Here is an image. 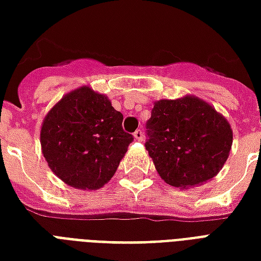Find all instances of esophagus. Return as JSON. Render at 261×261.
Listing matches in <instances>:
<instances>
[{"label": "esophagus", "mask_w": 261, "mask_h": 261, "mask_svg": "<svg viewBox=\"0 0 261 261\" xmlns=\"http://www.w3.org/2000/svg\"><path fill=\"white\" fill-rule=\"evenodd\" d=\"M134 138H136L137 141H142V140H144V131H142V130H137L136 133H134Z\"/></svg>", "instance_id": "obj_1"}]
</instances>
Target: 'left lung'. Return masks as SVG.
Wrapping results in <instances>:
<instances>
[{"mask_svg":"<svg viewBox=\"0 0 261 261\" xmlns=\"http://www.w3.org/2000/svg\"><path fill=\"white\" fill-rule=\"evenodd\" d=\"M146 128L145 148L159 175L184 190L217 175L232 145L227 119L192 95L156 101Z\"/></svg>","mask_w":261,"mask_h":261,"instance_id":"left-lung-1","label":"left lung"}]
</instances>
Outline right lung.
<instances>
[{"mask_svg": "<svg viewBox=\"0 0 261 261\" xmlns=\"http://www.w3.org/2000/svg\"><path fill=\"white\" fill-rule=\"evenodd\" d=\"M123 115L108 96L80 87L69 92L42 121V155L54 174L79 190H98L109 181L133 142Z\"/></svg>", "mask_w": 261, "mask_h": 261, "instance_id": "obj_1", "label": "right lung"}]
</instances>
